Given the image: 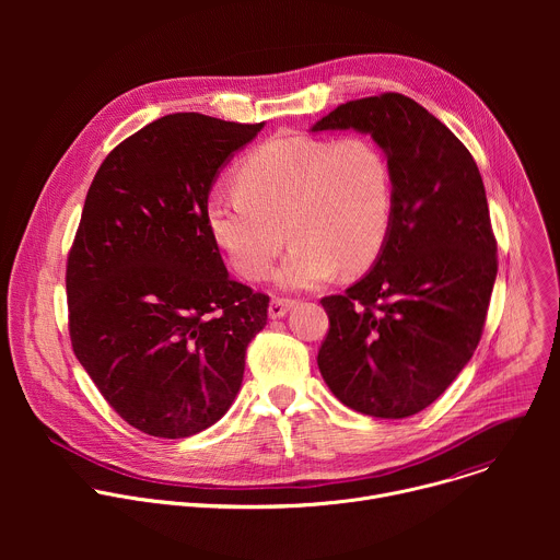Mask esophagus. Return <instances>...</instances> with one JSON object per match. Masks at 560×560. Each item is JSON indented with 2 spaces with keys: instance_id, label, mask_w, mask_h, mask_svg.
<instances>
[{
  "instance_id": "34e87169",
  "label": "esophagus",
  "mask_w": 560,
  "mask_h": 560,
  "mask_svg": "<svg viewBox=\"0 0 560 560\" xmlns=\"http://www.w3.org/2000/svg\"><path fill=\"white\" fill-rule=\"evenodd\" d=\"M296 305V301L294 299H272L270 301V305H268V316L270 318H283L292 307Z\"/></svg>"
}]
</instances>
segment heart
<instances>
[{"instance_id": "b5f03b06", "label": "heart", "mask_w": 560, "mask_h": 560, "mask_svg": "<svg viewBox=\"0 0 560 560\" xmlns=\"http://www.w3.org/2000/svg\"><path fill=\"white\" fill-rule=\"evenodd\" d=\"M392 217V166L368 137H272L238 166L236 190L206 201L212 242L248 281L270 275L290 234L294 246L275 275L283 290L316 288L339 268L368 270L387 242Z\"/></svg>"}]
</instances>
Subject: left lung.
<instances>
[{"instance_id": "obj_1", "label": "left lung", "mask_w": 560, "mask_h": 560, "mask_svg": "<svg viewBox=\"0 0 560 560\" xmlns=\"http://www.w3.org/2000/svg\"><path fill=\"white\" fill-rule=\"evenodd\" d=\"M310 130L370 135L394 177L378 259L343 294L322 299L330 332L318 370L343 406L376 419L412 417L481 341L497 281L481 173L445 124L398 93L341 104Z\"/></svg>"}]
</instances>
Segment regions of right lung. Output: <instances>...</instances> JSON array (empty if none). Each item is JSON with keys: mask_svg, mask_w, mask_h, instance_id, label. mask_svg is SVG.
<instances>
[{"mask_svg": "<svg viewBox=\"0 0 560 560\" xmlns=\"http://www.w3.org/2000/svg\"><path fill=\"white\" fill-rule=\"evenodd\" d=\"M264 124L175 113L100 166L66 268L74 357L113 410L159 439L214 425L242 387L268 296L232 281L206 201Z\"/></svg>", "mask_w": 560, "mask_h": 560, "instance_id": "obj_1", "label": "right lung"}]
</instances>
